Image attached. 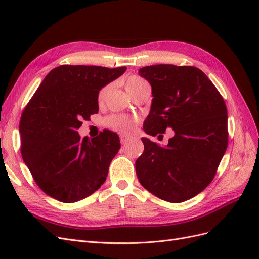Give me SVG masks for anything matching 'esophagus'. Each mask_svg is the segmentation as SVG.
I'll list each match as a JSON object with an SVG mask.
<instances>
[{"label": "esophagus", "instance_id": "1", "mask_svg": "<svg viewBox=\"0 0 259 259\" xmlns=\"http://www.w3.org/2000/svg\"><path fill=\"white\" fill-rule=\"evenodd\" d=\"M130 137H127L126 135H120V140H121V144L122 145H125L127 142H128Z\"/></svg>", "mask_w": 259, "mask_h": 259}]
</instances>
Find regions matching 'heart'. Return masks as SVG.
Instances as JSON below:
<instances>
[{
	"label": "heart",
	"mask_w": 259,
	"mask_h": 259,
	"mask_svg": "<svg viewBox=\"0 0 259 259\" xmlns=\"http://www.w3.org/2000/svg\"><path fill=\"white\" fill-rule=\"evenodd\" d=\"M124 83H125V89H126V91L130 94H133L134 92H136L140 86L147 82L137 75H128L126 79H125ZM107 92H108L107 86H105V88H103L99 91L98 96H97V100L99 104H101L104 101ZM136 123H137V119H135V117H130V116H125L121 114L110 115L109 117H107L106 120V124L108 127H110L120 133L132 132L134 130Z\"/></svg>",
	"instance_id": "obj_1"
}]
</instances>
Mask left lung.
Here are the masks:
<instances>
[{"label": "left lung", "instance_id": "1", "mask_svg": "<svg viewBox=\"0 0 259 259\" xmlns=\"http://www.w3.org/2000/svg\"><path fill=\"white\" fill-rule=\"evenodd\" d=\"M139 74L150 83L153 96L145 132L155 136L171 128L175 134L166 147L142 138L145 150L135 163L138 180L164 201H187L210 184L228 146L224 98L192 66H147Z\"/></svg>", "mask_w": 259, "mask_h": 259}]
</instances>
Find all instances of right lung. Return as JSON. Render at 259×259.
Instances as JSON below:
<instances>
[{
    "instance_id": "1",
    "label": "right lung",
    "mask_w": 259,
    "mask_h": 259,
    "mask_svg": "<svg viewBox=\"0 0 259 259\" xmlns=\"http://www.w3.org/2000/svg\"><path fill=\"white\" fill-rule=\"evenodd\" d=\"M126 67L62 65L45 76L21 114V156L34 182L50 197L73 203L106 182L109 165L121 147L105 130L90 140L77 130L98 113V93Z\"/></svg>"
}]
</instances>
